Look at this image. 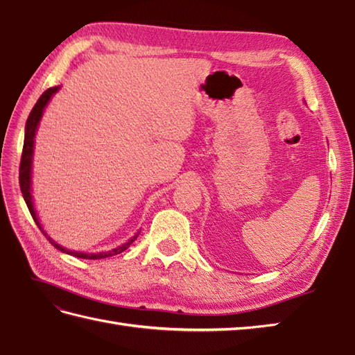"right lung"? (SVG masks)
<instances>
[{"instance_id": "1", "label": "right lung", "mask_w": 355, "mask_h": 355, "mask_svg": "<svg viewBox=\"0 0 355 355\" xmlns=\"http://www.w3.org/2000/svg\"><path fill=\"white\" fill-rule=\"evenodd\" d=\"M59 89H61V85L58 87H53L49 88L47 92H44L42 96L37 99L36 105L33 107L32 112H30V116L26 122V134H24V146H22V157H21V164H19V186H21V192H22V197H24L26 205L30 210V214H32L33 220L36 223L37 227L44 233L45 238H47L50 243L55 245L58 250H61L62 253L67 254H71V256H76V258H82V259H103V258H110V256H114L125 252L128 247H130L135 239H137L140 230L135 233L134 236H131L130 239L123 243L122 245H119L116 248H112V250L108 252H97V253H84V252H76V250H69L67 247H62L61 244H58L55 239L50 238L47 235V232L42 229V225L40 223V218L36 215V209L33 205V195H32V169H33V153H35V137H36V132H37V128H40L41 123V119L45 108H47V105L50 103L51 97L55 96Z\"/></svg>"}]
</instances>
